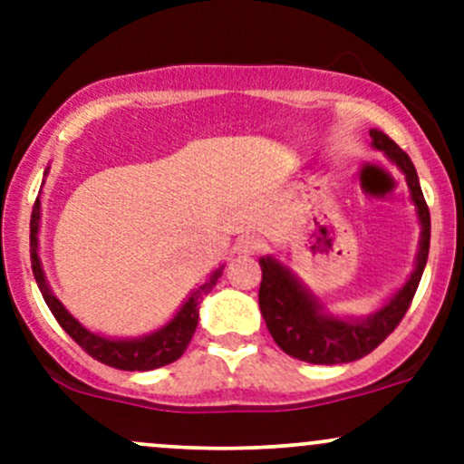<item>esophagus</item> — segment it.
Masks as SVG:
<instances>
[{
  "label": "esophagus",
  "instance_id": "esophagus-1",
  "mask_svg": "<svg viewBox=\"0 0 464 464\" xmlns=\"http://www.w3.org/2000/svg\"><path fill=\"white\" fill-rule=\"evenodd\" d=\"M262 237L256 236V233H245V236L237 237L236 242V251H240V254H256V251L262 249Z\"/></svg>",
  "mask_w": 464,
  "mask_h": 464
}]
</instances>
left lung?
<instances>
[{"label":"left lung","instance_id":"1","mask_svg":"<svg viewBox=\"0 0 464 464\" xmlns=\"http://www.w3.org/2000/svg\"><path fill=\"white\" fill-rule=\"evenodd\" d=\"M371 139L372 145L386 152V157L404 172L411 199L418 208L422 237H420L415 269L404 287L375 314L366 316V319H336L323 310L321 303L303 287L301 280L287 266H283L271 256L260 258L262 283L258 303L266 330L283 353H287L294 359H301V362L334 366V363L357 362V359L372 353L404 319L406 310L411 307V301L418 292L424 266H427L429 242H431V215H429V206L424 202L413 161L388 134L371 130Z\"/></svg>","mask_w":464,"mask_h":464}]
</instances>
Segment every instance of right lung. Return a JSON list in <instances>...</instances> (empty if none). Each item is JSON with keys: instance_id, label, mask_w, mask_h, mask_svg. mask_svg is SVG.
<instances>
[{"instance_id": "right-lung-1", "label": "right lung", "mask_w": 464, "mask_h": 464, "mask_svg": "<svg viewBox=\"0 0 464 464\" xmlns=\"http://www.w3.org/2000/svg\"><path fill=\"white\" fill-rule=\"evenodd\" d=\"M37 231H40V198L33 204L31 213L33 276H35V283L37 287H40L42 298H44V303L49 305L51 314L55 316L60 327L85 350L89 357L105 363V366L119 368V371H154V368H161L177 362V359L186 353L199 321V301L215 287L218 278L222 276V266H219L218 271H213L210 278L190 294L188 301H186L184 305L179 307V312L175 314V319H170V323H166L161 330L152 332V334L148 336H139V339H107V336L93 334L87 327H82L81 323L64 310L63 303L51 294L44 278V271H42L40 258H37Z\"/></svg>"}]
</instances>
